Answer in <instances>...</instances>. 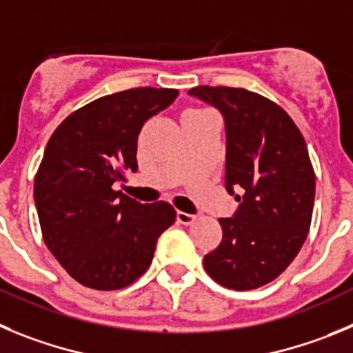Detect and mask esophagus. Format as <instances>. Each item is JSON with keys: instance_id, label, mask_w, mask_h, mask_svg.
<instances>
[{"instance_id": "34e87169", "label": "esophagus", "mask_w": 353, "mask_h": 353, "mask_svg": "<svg viewBox=\"0 0 353 353\" xmlns=\"http://www.w3.org/2000/svg\"><path fill=\"white\" fill-rule=\"evenodd\" d=\"M196 216L195 214H188V212H183V211H177V221L183 225H192L195 221Z\"/></svg>"}]
</instances>
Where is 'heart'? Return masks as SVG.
<instances>
[{
  "label": "heart",
  "mask_w": 353,
  "mask_h": 353,
  "mask_svg": "<svg viewBox=\"0 0 353 353\" xmlns=\"http://www.w3.org/2000/svg\"><path fill=\"white\" fill-rule=\"evenodd\" d=\"M193 110H195V109H193Z\"/></svg>",
  "instance_id": "obj_1"
}]
</instances>
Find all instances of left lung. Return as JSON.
I'll use <instances>...</instances> for the list:
<instances>
[{
  "instance_id": "left-lung-1",
  "label": "left lung",
  "mask_w": 353,
  "mask_h": 353,
  "mask_svg": "<svg viewBox=\"0 0 353 353\" xmlns=\"http://www.w3.org/2000/svg\"><path fill=\"white\" fill-rule=\"evenodd\" d=\"M190 94L223 114L225 188L243 193L234 218H220L223 239L204 256V269L221 287H263L290 265L310 232L315 170L306 142L292 117L262 94L228 85H196Z\"/></svg>"
}]
</instances>
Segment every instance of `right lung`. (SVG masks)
I'll return each instance as SVG.
<instances>
[{
    "label": "right lung",
    "instance_id": "obj_1",
    "mask_svg": "<svg viewBox=\"0 0 353 353\" xmlns=\"http://www.w3.org/2000/svg\"><path fill=\"white\" fill-rule=\"evenodd\" d=\"M177 90L132 88L74 110L54 130L34 176L43 243L75 281L119 290L153 262L158 237L176 221L169 202L141 204L114 183L137 170V139Z\"/></svg>",
    "mask_w": 353,
    "mask_h": 353
}]
</instances>
